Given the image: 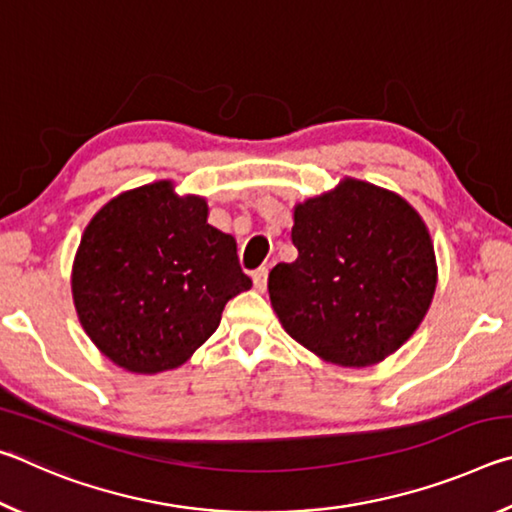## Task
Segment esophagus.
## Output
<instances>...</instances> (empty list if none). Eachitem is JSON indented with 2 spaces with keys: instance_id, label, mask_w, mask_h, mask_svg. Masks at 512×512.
<instances>
[{
  "instance_id": "obj_1",
  "label": "esophagus",
  "mask_w": 512,
  "mask_h": 512,
  "mask_svg": "<svg viewBox=\"0 0 512 512\" xmlns=\"http://www.w3.org/2000/svg\"><path fill=\"white\" fill-rule=\"evenodd\" d=\"M253 284H255V289L259 293L266 291V284H268V271H266V268H257V271L253 273Z\"/></svg>"
}]
</instances>
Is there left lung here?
I'll return each mask as SVG.
<instances>
[{
  "label": "left lung",
  "instance_id": "obj_1",
  "mask_svg": "<svg viewBox=\"0 0 512 512\" xmlns=\"http://www.w3.org/2000/svg\"><path fill=\"white\" fill-rule=\"evenodd\" d=\"M296 262L268 273L291 339L323 361L366 368L411 339L431 307L438 266L427 223L400 194L343 178L293 207Z\"/></svg>",
  "mask_w": 512,
  "mask_h": 512
}]
</instances>
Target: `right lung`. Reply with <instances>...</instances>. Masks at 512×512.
<instances>
[{
  "instance_id": "obj_1",
  "label": "right lung",
  "mask_w": 512,
  "mask_h": 512,
  "mask_svg": "<svg viewBox=\"0 0 512 512\" xmlns=\"http://www.w3.org/2000/svg\"><path fill=\"white\" fill-rule=\"evenodd\" d=\"M203 196L171 180L119 194L92 216L72 266L81 325L101 354L137 375L173 370L253 287L237 241L207 223Z\"/></svg>"
}]
</instances>
